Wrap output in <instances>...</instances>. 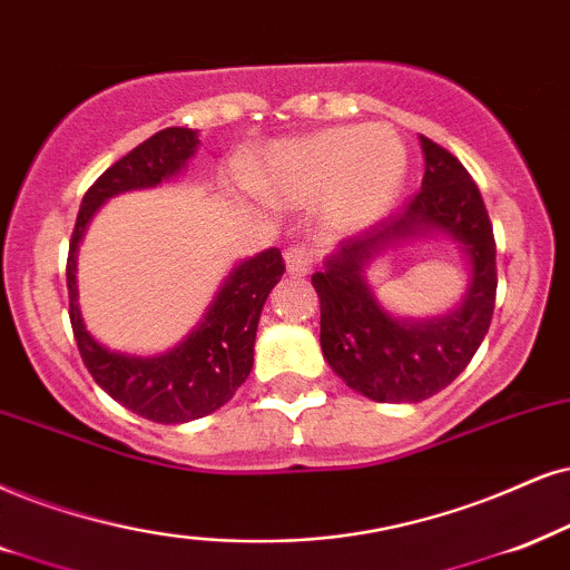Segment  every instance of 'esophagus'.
Returning a JSON list of instances; mask_svg holds the SVG:
<instances>
[{
  "mask_svg": "<svg viewBox=\"0 0 570 570\" xmlns=\"http://www.w3.org/2000/svg\"><path fill=\"white\" fill-rule=\"evenodd\" d=\"M284 263L286 273H292V276H305V273L313 271L315 252L305 247V244H292V247L284 252Z\"/></svg>",
  "mask_w": 570,
  "mask_h": 570,
  "instance_id": "1",
  "label": "esophagus"
}]
</instances>
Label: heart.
<instances>
[{"mask_svg":"<svg viewBox=\"0 0 570 570\" xmlns=\"http://www.w3.org/2000/svg\"><path fill=\"white\" fill-rule=\"evenodd\" d=\"M407 178V149L389 126H338L278 141L263 155L255 186L276 205H315L334 228L371 226L392 210Z\"/></svg>","mask_w":570,"mask_h":570,"instance_id":"obj_1","label":"heart"}]
</instances>
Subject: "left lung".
Listing matches in <instances>:
<instances>
[{
  "mask_svg": "<svg viewBox=\"0 0 570 570\" xmlns=\"http://www.w3.org/2000/svg\"><path fill=\"white\" fill-rule=\"evenodd\" d=\"M421 191L371 232L344 239L313 273L321 299V350L331 371L373 402H421L452 384L484 342L494 313V234L468 170L421 136ZM446 235L469 261L464 299L434 320H400L380 305L367 265L407 238Z\"/></svg>",
  "mask_w": 570,
  "mask_h": 570,
  "instance_id": "8db88e82",
  "label": "left lung"
}]
</instances>
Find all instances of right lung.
<instances>
[{
	"mask_svg": "<svg viewBox=\"0 0 570 570\" xmlns=\"http://www.w3.org/2000/svg\"><path fill=\"white\" fill-rule=\"evenodd\" d=\"M197 131L165 128L110 165L86 191L68 249V299L83 365L120 405L155 423H186L210 415L247 381L255 360L257 321L273 286L284 276L276 247L242 261L223 278L202 321L163 355L141 357L105 347L86 328L78 307V247L94 215L107 199L136 189H155L186 168L197 153Z\"/></svg>",
	"mask_w": 570,
	"mask_h": 570,
	"instance_id": "right-lung-1",
	"label": "right lung"
}]
</instances>
